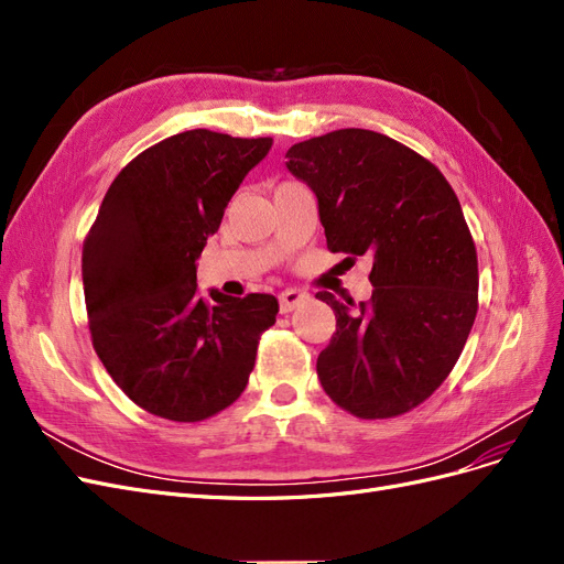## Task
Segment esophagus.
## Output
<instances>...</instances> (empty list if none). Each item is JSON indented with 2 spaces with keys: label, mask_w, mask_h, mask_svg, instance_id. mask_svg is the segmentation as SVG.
I'll use <instances>...</instances> for the list:
<instances>
[{
  "label": "esophagus",
  "mask_w": 564,
  "mask_h": 564,
  "mask_svg": "<svg viewBox=\"0 0 564 564\" xmlns=\"http://www.w3.org/2000/svg\"><path fill=\"white\" fill-rule=\"evenodd\" d=\"M311 294L308 292H301V289H286V292L280 294V311L282 313H292L299 305L308 303Z\"/></svg>",
  "instance_id": "esophagus-1"
}]
</instances>
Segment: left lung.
<instances>
[{
	"instance_id": "1",
	"label": "left lung",
	"mask_w": 564,
	"mask_h": 564,
	"mask_svg": "<svg viewBox=\"0 0 564 564\" xmlns=\"http://www.w3.org/2000/svg\"><path fill=\"white\" fill-rule=\"evenodd\" d=\"M286 160L317 197L329 251L373 256L369 301L317 294L336 315L319 383L357 419L400 416L449 377L475 322L477 253L458 197L433 162L369 129L296 143Z\"/></svg>"
}]
</instances>
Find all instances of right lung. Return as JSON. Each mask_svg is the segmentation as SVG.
<instances>
[{"label":"right lung","mask_w":564,"mask_h":564,"mask_svg":"<svg viewBox=\"0 0 564 564\" xmlns=\"http://www.w3.org/2000/svg\"><path fill=\"white\" fill-rule=\"evenodd\" d=\"M272 145L193 129L133 158L82 249L94 350L124 395L181 423L224 412L247 388L278 299L197 294L195 261L230 197Z\"/></svg>","instance_id":"add662e5"}]
</instances>
